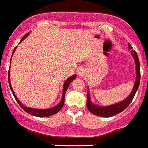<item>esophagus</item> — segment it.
<instances>
[{"mask_svg": "<svg viewBox=\"0 0 148 148\" xmlns=\"http://www.w3.org/2000/svg\"><path fill=\"white\" fill-rule=\"evenodd\" d=\"M84 70L81 69V70H79V71H78V75H79V76H83L84 75Z\"/></svg>", "mask_w": 148, "mask_h": 148, "instance_id": "34e87169", "label": "esophagus"}]
</instances>
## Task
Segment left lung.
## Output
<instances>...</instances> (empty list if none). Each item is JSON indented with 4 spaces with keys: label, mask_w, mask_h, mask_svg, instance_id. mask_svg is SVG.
Returning <instances> with one entry per match:
<instances>
[{
    "label": "left lung",
    "mask_w": 148,
    "mask_h": 148,
    "mask_svg": "<svg viewBox=\"0 0 148 148\" xmlns=\"http://www.w3.org/2000/svg\"><path fill=\"white\" fill-rule=\"evenodd\" d=\"M128 47L130 49H132V46L128 43ZM132 56H134L135 63H136V78L134 86L133 88V90L130 95L127 97L125 100L123 101L122 102L114 104V105L108 106H97L95 105L92 103L91 102L90 98H89V91L87 92V101H86V107H87L88 110L92 114L97 116H104V117H109L112 116L114 115H116L117 114L120 113L125 110L127 107L128 106L132 100L134 99V95L136 94V91H137L138 87L139 86L140 83V69H139V61L138 58L137 53L135 51H132Z\"/></svg>",
    "instance_id": "obj_1"
}]
</instances>
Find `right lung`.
I'll use <instances>...</instances> for the list:
<instances>
[{
	"instance_id": "right-lung-1",
	"label": "right lung",
	"mask_w": 148,
	"mask_h": 148,
	"mask_svg": "<svg viewBox=\"0 0 148 148\" xmlns=\"http://www.w3.org/2000/svg\"><path fill=\"white\" fill-rule=\"evenodd\" d=\"M28 33L26 34H25L23 37L22 38V40L20 42L23 41V40L24 39H25V38L28 36ZM16 47H14V51H13V53H12V55H13V53H14V51H15V49H16ZM10 63H11V60H10ZM9 70H10V69H9ZM9 74H8L9 84V86H10L11 90H12V94H13V95H14V98H15V100L17 101V102L18 103V104L20 105V106L21 107V108H23L24 111H25L27 113L30 114H32V115H34V116H40V117L49 116H51V115H53V114H55L57 113V112H59V111L62 109V108L63 107V106H64V96H65V93H66V92H67V88H68L69 85L70 84V83H71L72 81L75 79V77H76V75H73V76L68 78L67 80H66V81H65L64 84V86H63V94H62V101H61V102L59 103V105H57L56 106H55V107H53V108H47V109H36V108H28V107H26V106H24L20 102V101H19L18 99H17V97H16L15 94H14V91H13V89H12V86H11L10 79H9Z\"/></svg>"
}]
</instances>
